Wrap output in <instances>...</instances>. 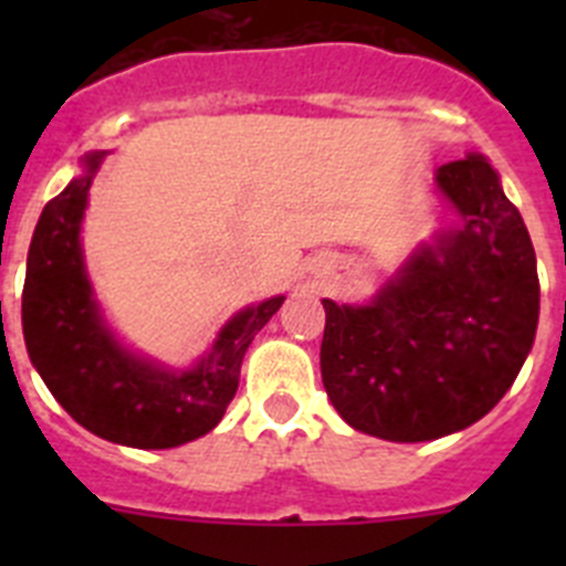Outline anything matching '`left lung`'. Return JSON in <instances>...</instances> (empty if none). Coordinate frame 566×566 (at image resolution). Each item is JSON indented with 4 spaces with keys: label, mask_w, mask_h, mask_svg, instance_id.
<instances>
[{
    "label": "left lung",
    "mask_w": 566,
    "mask_h": 566,
    "mask_svg": "<svg viewBox=\"0 0 566 566\" xmlns=\"http://www.w3.org/2000/svg\"><path fill=\"white\" fill-rule=\"evenodd\" d=\"M459 221L371 306L323 300V385L345 422L391 442L462 431L507 394L533 348L538 272L522 214L482 155L442 164Z\"/></svg>",
    "instance_id": "1"
}]
</instances>
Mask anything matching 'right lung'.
<instances>
[{
	"mask_svg": "<svg viewBox=\"0 0 566 566\" xmlns=\"http://www.w3.org/2000/svg\"><path fill=\"white\" fill-rule=\"evenodd\" d=\"M98 161L102 153L87 155L82 178L42 209L24 274V345L50 394L87 431L129 448H175L221 422L238 391L243 354L283 297L229 319L209 357L192 371L169 374L122 352L90 297L78 247Z\"/></svg>",
	"mask_w": 566,
	"mask_h": 566,
	"instance_id": "obj_1",
	"label": "right lung"
}]
</instances>
